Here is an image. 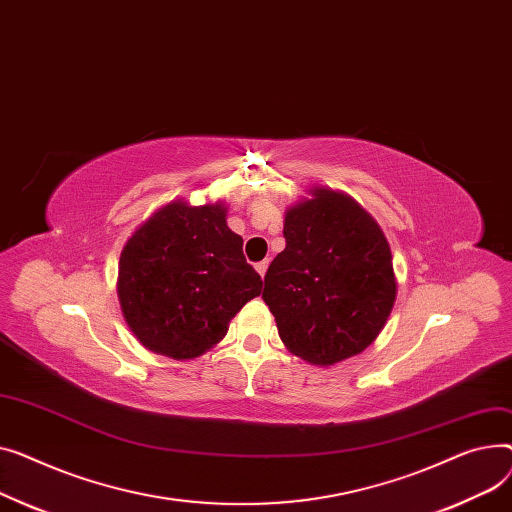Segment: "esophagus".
Segmentation results:
<instances>
[{
  "mask_svg": "<svg viewBox=\"0 0 512 512\" xmlns=\"http://www.w3.org/2000/svg\"><path fill=\"white\" fill-rule=\"evenodd\" d=\"M266 268H268V260H262V262H258V264H256V270H258V275H260V277H264V275H266Z\"/></svg>",
  "mask_w": 512,
  "mask_h": 512,
  "instance_id": "34e87169",
  "label": "esophagus"
}]
</instances>
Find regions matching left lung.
I'll use <instances>...</instances> for the list:
<instances>
[{
	"label": "left lung",
	"mask_w": 512,
	"mask_h": 512,
	"mask_svg": "<svg viewBox=\"0 0 512 512\" xmlns=\"http://www.w3.org/2000/svg\"><path fill=\"white\" fill-rule=\"evenodd\" d=\"M285 210V250L270 262L262 299L283 345L330 368L376 341L397 297L393 254L368 210L324 186Z\"/></svg>",
	"instance_id": "obj_1"
}]
</instances>
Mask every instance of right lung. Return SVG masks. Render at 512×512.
Wrapping results in <instances>:
<instances>
[{"label":"right lung","instance_id":"obj_1","mask_svg":"<svg viewBox=\"0 0 512 512\" xmlns=\"http://www.w3.org/2000/svg\"><path fill=\"white\" fill-rule=\"evenodd\" d=\"M244 239L227 227L225 200H171L130 235L117 297L134 337L177 362L213 349L231 318L262 291Z\"/></svg>","mask_w":512,"mask_h":512}]
</instances>
